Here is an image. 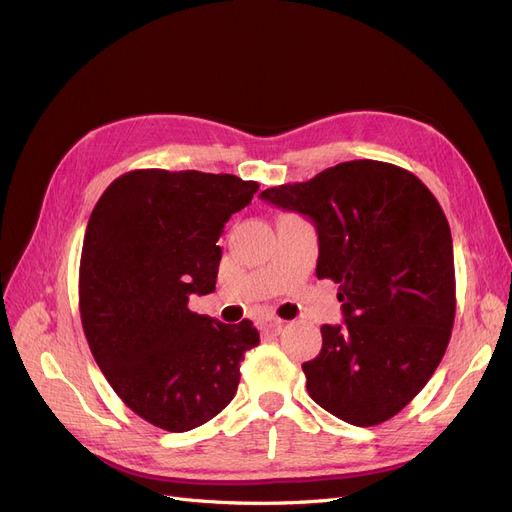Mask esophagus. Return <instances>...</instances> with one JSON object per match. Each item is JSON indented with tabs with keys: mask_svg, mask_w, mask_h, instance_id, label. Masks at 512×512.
<instances>
[{
	"mask_svg": "<svg viewBox=\"0 0 512 512\" xmlns=\"http://www.w3.org/2000/svg\"><path fill=\"white\" fill-rule=\"evenodd\" d=\"M282 327V320L280 318H274V316H270V318H266L261 323V329L263 331H278Z\"/></svg>",
	"mask_w": 512,
	"mask_h": 512,
	"instance_id": "1",
	"label": "esophagus"
}]
</instances>
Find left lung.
I'll use <instances>...</instances> for the list:
<instances>
[{"label":"left lung","instance_id":"1","mask_svg":"<svg viewBox=\"0 0 512 512\" xmlns=\"http://www.w3.org/2000/svg\"><path fill=\"white\" fill-rule=\"evenodd\" d=\"M261 198L314 221L316 276L339 285L344 325L301 365L312 401L354 426L407 407L437 371L456 318L449 223L409 170L377 160L331 166Z\"/></svg>","mask_w":512,"mask_h":512}]
</instances>
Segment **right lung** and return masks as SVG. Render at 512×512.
<instances>
[{
    "instance_id": "obj_1",
    "label": "right lung",
    "mask_w": 512,
    "mask_h": 512,
    "mask_svg": "<svg viewBox=\"0 0 512 512\" xmlns=\"http://www.w3.org/2000/svg\"><path fill=\"white\" fill-rule=\"evenodd\" d=\"M257 181L200 170H132L88 219L80 316L94 361L139 418L168 432L213 420L234 399L251 320L223 325L187 308L215 291L223 225Z\"/></svg>"
}]
</instances>
